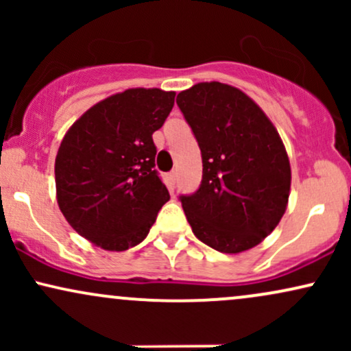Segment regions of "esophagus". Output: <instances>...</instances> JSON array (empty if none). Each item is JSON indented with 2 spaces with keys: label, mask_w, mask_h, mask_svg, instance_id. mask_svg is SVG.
Masks as SVG:
<instances>
[{
  "label": "esophagus",
  "mask_w": 351,
  "mask_h": 351,
  "mask_svg": "<svg viewBox=\"0 0 351 351\" xmlns=\"http://www.w3.org/2000/svg\"><path fill=\"white\" fill-rule=\"evenodd\" d=\"M176 178H178V171H176V170H173V171L170 173V180H171L173 186H175V183H176Z\"/></svg>",
  "instance_id": "esophagus-1"
}]
</instances>
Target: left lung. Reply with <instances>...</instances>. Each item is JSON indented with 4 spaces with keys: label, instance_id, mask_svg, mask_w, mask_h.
I'll return each instance as SVG.
<instances>
[{
    "label": "left lung",
    "instance_id": "1",
    "mask_svg": "<svg viewBox=\"0 0 351 351\" xmlns=\"http://www.w3.org/2000/svg\"><path fill=\"white\" fill-rule=\"evenodd\" d=\"M203 158V180L180 195L195 236L219 252L247 251L284 216L291 165L271 120L239 88L201 82L176 97Z\"/></svg>",
    "mask_w": 351,
    "mask_h": 351
}]
</instances>
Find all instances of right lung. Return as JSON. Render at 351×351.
Returning <instances> with one entry per match:
<instances>
[{"mask_svg": "<svg viewBox=\"0 0 351 351\" xmlns=\"http://www.w3.org/2000/svg\"><path fill=\"white\" fill-rule=\"evenodd\" d=\"M173 104L175 92L128 88L88 108L64 136L54 170L58 203L87 241L125 251L147 237L170 199L152 135Z\"/></svg>", "mask_w": 351, "mask_h": 351, "instance_id": "right-lung-1", "label": "right lung"}]
</instances>
